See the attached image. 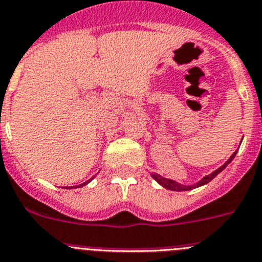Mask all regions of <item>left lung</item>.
Here are the masks:
<instances>
[{"label": "left lung", "instance_id": "obj_1", "mask_svg": "<svg viewBox=\"0 0 262 262\" xmlns=\"http://www.w3.org/2000/svg\"><path fill=\"white\" fill-rule=\"evenodd\" d=\"M235 156H236V151H235V153H233V154H232L231 158H229L228 161H227V162L222 166V167H219V169H217V170H215V171H213L212 174H210V175H207V177H204L203 179H200V181L198 182L196 185H192V186L179 185V183H177V182L171 181V179L163 178V177H161V175H158V174H151V177H153V178L156 179L157 182H158L159 185L163 186V187L167 188V190H172V191H187V190H192V188H196V187H199V186H203V185H206V183H208V182L212 181V179L215 178L216 175L219 174L220 171H223V170L226 169V166L228 165L229 162H231L232 159L235 158Z\"/></svg>", "mask_w": 262, "mask_h": 262}]
</instances>
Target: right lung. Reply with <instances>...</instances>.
Wrapping results in <instances>:
<instances>
[{
  "instance_id": "obj_1",
  "label": "right lung",
  "mask_w": 262,
  "mask_h": 262,
  "mask_svg": "<svg viewBox=\"0 0 262 262\" xmlns=\"http://www.w3.org/2000/svg\"><path fill=\"white\" fill-rule=\"evenodd\" d=\"M90 181H91V179H90ZM90 181H87V182H84V183H81L80 187H81V186H84V185H87V183H88V182H90ZM76 187H79V186H76Z\"/></svg>"
}]
</instances>
